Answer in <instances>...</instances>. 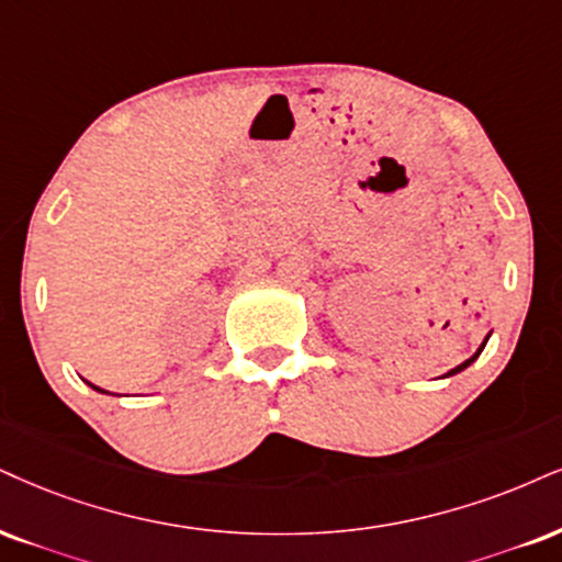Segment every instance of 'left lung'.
Segmentation results:
<instances>
[{"instance_id":"obj_1","label":"left lung","mask_w":562,"mask_h":562,"mask_svg":"<svg viewBox=\"0 0 562 562\" xmlns=\"http://www.w3.org/2000/svg\"><path fill=\"white\" fill-rule=\"evenodd\" d=\"M487 338H490V336H487ZM487 338H484V344H487ZM484 344H482V346H480V349H476V351H474V355H472V357H469V359H467V362H461V364H459V367H453V370H450V372H448V375H456V372H461V370H467V367H469V364H472V362H474V359H476V357H480V355H482V349H484ZM448 375H446V378H448Z\"/></svg>"}]
</instances>
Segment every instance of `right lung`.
I'll return each instance as SVG.
<instances>
[{
  "mask_svg": "<svg viewBox=\"0 0 562 562\" xmlns=\"http://www.w3.org/2000/svg\"><path fill=\"white\" fill-rule=\"evenodd\" d=\"M90 387H95V391H99V393H109V391H103V387H99V385H93V383H88Z\"/></svg>",
  "mask_w": 562,
  "mask_h": 562,
  "instance_id": "obj_1",
  "label": "right lung"
}]
</instances>
